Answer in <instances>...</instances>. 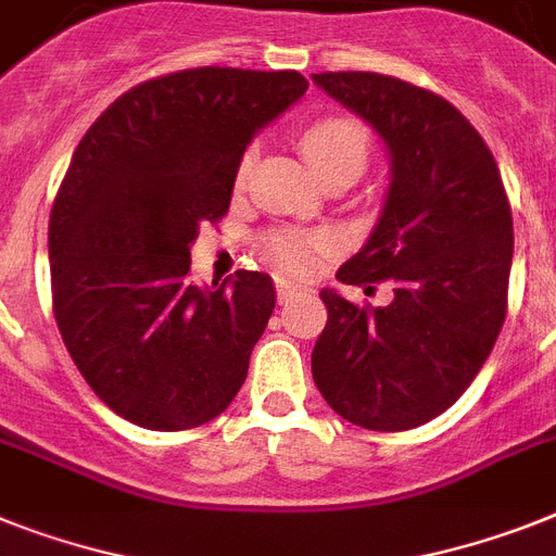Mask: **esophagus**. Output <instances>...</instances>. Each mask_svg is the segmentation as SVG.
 Returning <instances> with one entry per match:
<instances>
[{"mask_svg":"<svg viewBox=\"0 0 556 556\" xmlns=\"http://www.w3.org/2000/svg\"><path fill=\"white\" fill-rule=\"evenodd\" d=\"M275 289H278V304H287L289 298L298 292L295 283H289V281H278V283H275Z\"/></svg>","mask_w":556,"mask_h":556,"instance_id":"esophagus-1","label":"esophagus"}]
</instances>
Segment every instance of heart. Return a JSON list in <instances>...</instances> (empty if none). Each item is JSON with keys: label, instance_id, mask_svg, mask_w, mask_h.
<instances>
[{"label": "heart", "instance_id": "b5f03b06", "mask_svg": "<svg viewBox=\"0 0 556 556\" xmlns=\"http://www.w3.org/2000/svg\"><path fill=\"white\" fill-rule=\"evenodd\" d=\"M301 150H304L306 162L318 173V178H329L332 173H364L369 162V132L361 122L346 116H329L320 122L309 124L301 136ZM250 155L241 159L238 164V185L244 181L250 173ZM327 247L324 236H309V232H292L281 229L267 238V250L273 261L283 273H306L315 258V252Z\"/></svg>", "mask_w": 556, "mask_h": 556}]
</instances>
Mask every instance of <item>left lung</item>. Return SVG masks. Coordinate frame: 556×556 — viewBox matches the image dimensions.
<instances>
[{
	"label": "left lung",
	"mask_w": 556,
	"mask_h": 556,
	"mask_svg": "<svg viewBox=\"0 0 556 556\" xmlns=\"http://www.w3.org/2000/svg\"><path fill=\"white\" fill-rule=\"evenodd\" d=\"M389 153L380 218L343 283L392 281L389 306L324 289L327 327L312 378L343 420L371 432L429 424L460 397L506 320L511 206L492 150L460 110L380 73H312Z\"/></svg>",
	"instance_id": "1"
}]
</instances>
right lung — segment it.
Returning <instances> with one entry per match:
<instances>
[{"instance_id":"right-lung-1","label":"right lung","mask_w":556,"mask_h":556,"mask_svg":"<svg viewBox=\"0 0 556 556\" xmlns=\"http://www.w3.org/2000/svg\"><path fill=\"white\" fill-rule=\"evenodd\" d=\"M295 71L195 67L136 85L85 132L53 201L59 332L99 401L181 432L222 415L275 309L273 278L195 287L190 247L229 210L255 132L306 93Z\"/></svg>"}]
</instances>
